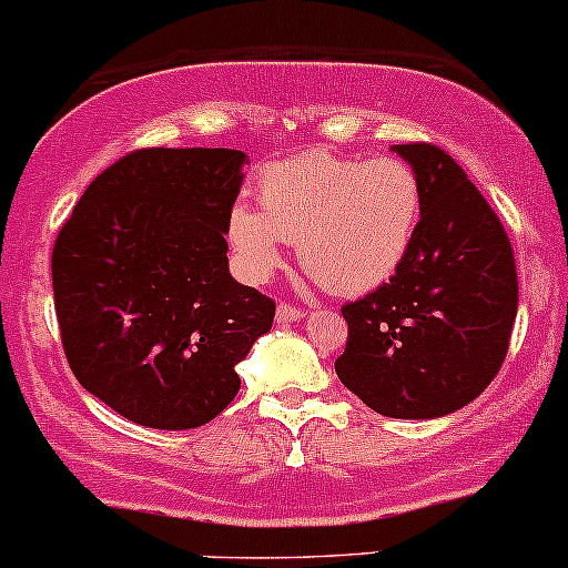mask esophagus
Masks as SVG:
<instances>
[{
  "label": "esophagus",
  "mask_w": 568,
  "mask_h": 568,
  "mask_svg": "<svg viewBox=\"0 0 568 568\" xmlns=\"http://www.w3.org/2000/svg\"><path fill=\"white\" fill-rule=\"evenodd\" d=\"M277 323H296V320L304 317V312L293 304H277Z\"/></svg>",
  "instance_id": "1"
}]
</instances>
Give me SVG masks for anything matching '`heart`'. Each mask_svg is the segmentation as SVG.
<instances>
[{"instance_id": "b5f03b06", "label": "heart", "mask_w": 568, "mask_h": 568, "mask_svg": "<svg viewBox=\"0 0 568 568\" xmlns=\"http://www.w3.org/2000/svg\"><path fill=\"white\" fill-rule=\"evenodd\" d=\"M258 206L230 211L227 235L243 270L262 280L293 243L314 283L331 293H365L386 283L420 224L423 187L405 159L357 161L312 150L266 166Z\"/></svg>"}]
</instances>
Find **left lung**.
<instances>
[{"label":"left lung","mask_w":568,"mask_h":568,"mask_svg":"<svg viewBox=\"0 0 568 568\" xmlns=\"http://www.w3.org/2000/svg\"><path fill=\"white\" fill-rule=\"evenodd\" d=\"M418 174L420 224L388 283L341 306L349 336L336 373L386 418H439L474 402L508 354L518 310L503 222L453 155L394 145Z\"/></svg>","instance_id":"8db88e82"}]
</instances>
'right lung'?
<instances>
[{"instance_id": "right-lung-1", "label": "right lung", "mask_w": 568, "mask_h": 568, "mask_svg": "<svg viewBox=\"0 0 568 568\" xmlns=\"http://www.w3.org/2000/svg\"><path fill=\"white\" fill-rule=\"evenodd\" d=\"M245 155L140 148L105 169L52 248L60 338L89 394L148 428H197L235 399V365L275 302L232 280Z\"/></svg>"}]
</instances>
